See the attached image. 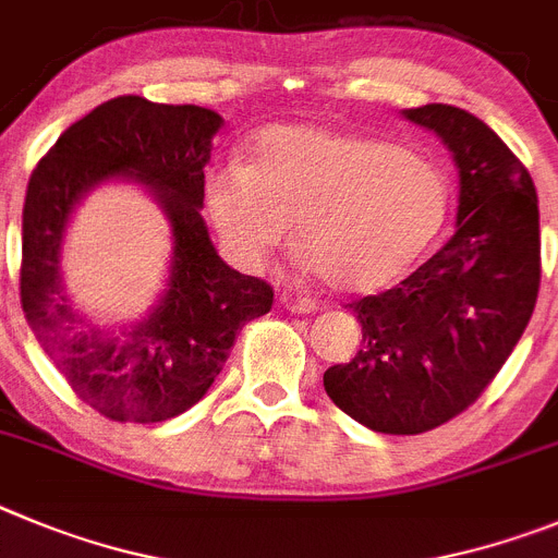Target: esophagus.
<instances>
[{
    "mask_svg": "<svg viewBox=\"0 0 558 558\" xmlns=\"http://www.w3.org/2000/svg\"><path fill=\"white\" fill-rule=\"evenodd\" d=\"M280 303H283L286 311H291V314H314V311L319 308V305H316L314 300H308V298H291V294H283V298H280Z\"/></svg>",
    "mask_w": 558,
    "mask_h": 558,
    "instance_id": "esophagus-1",
    "label": "esophagus"
}]
</instances>
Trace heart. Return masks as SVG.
I'll return each instance as SVG.
<instances>
[{
  "mask_svg": "<svg viewBox=\"0 0 558 558\" xmlns=\"http://www.w3.org/2000/svg\"><path fill=\"white\" fill-rule=\"evenodd\" d=\"M205 203L235 255L272 253L289 222L305 264L339 291H375L405 272L441 233L445 172L398 144L350 130L272 124L247 167L222 163Z\"/></svg>",
  "mask_w": 558,
  "mask_h": 558,
  "instance_id": "1",
  "label": "heart"
}]
</instances>
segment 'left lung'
I'll use <instances>...</instances> for the list:
<instances>
[{
	"label": "left lung",
	"instance_id": "1",
	"mask_svg": "<svg viewBox=\"0 0 558 558\" xmlns=\"http://www.w3.org/2000/svg\"><path fill=\"white\" fill-rule=\"evenodd\" d=\"M403 119L453 155L456 233L395 289L350 303L364 341L323 384L355 423L411 436L475 403L523 336L539 291V208L529 169L478 117L423 105Z\"/></svg>",
	"mask_w": 558,
	"mask_h": 558
}]
</instances>
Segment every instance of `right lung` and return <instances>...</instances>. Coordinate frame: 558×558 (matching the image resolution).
<instances>
[{"label":"right lung","mask_w":558,"mask_h":558,"mask_svg":"<svg viewBox=\"0 0 558 558\" xmlns=\"http://www.w3.org/2000/svg\"><path fill=\"white\" fill-rule=\"evenodd\" d=\"M225 119L199 105L117 97L60 135L35 167L22 214V308L44 353L85 403L117 423H163L205 398L235 333L272 308L264 280L219 258L205 225V163ZM135 182L173 233L168 286L135 324L94 326L71 308L59 255L78 203Z\"/></svg>","instance_id":"right-lung-1"}]
</instances>
